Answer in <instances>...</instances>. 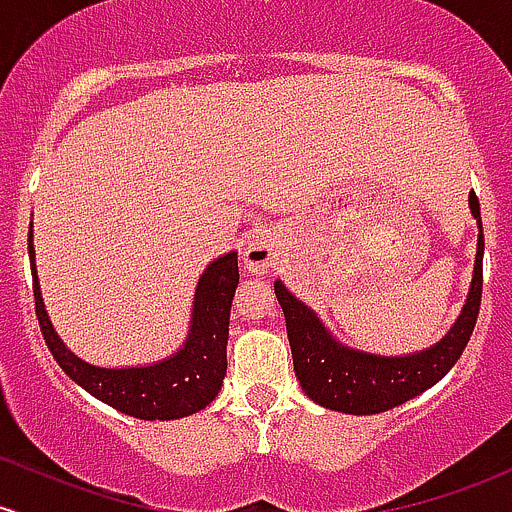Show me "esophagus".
<instances>
[{"label":"esophagus","instance_id":"esophagus-1","mask_svg":"<svg viewBox=\"0 0 512 512\" xmlns=\"http://www.w3.org/2000/svg\"><path fill=\"white\" fill-rule=\"evenodd\" d=\"M274 260H277V247H274L272 240L262 233L252 235L250 243H247V247H245L247 269L255 274H262L267 267L274 265Z\"/></svg>","mask_w":512,"mask_h":512}]
</instances>
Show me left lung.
<instances>
[{
	"label": "left lung",
	"mask_w": 512,
	"mask_h": 512,
	"mask_svg": "<svg viewBox=\"0 0 512 512\" xmlns=\"http://www.w3.org/2000/svg\"><path fill=\"white\" fill-rule=\"evenodd\" d=\"M469 206L479 221V252H476L469 299L464 303L462 316L445 338L418 355L376 357L342 347L340 342L330 338L311 308L294 299L282 282L274 284V294L282 303L286 318L296 379L308 398L340 413H384L430 389L454 367L474 333L481 308V291H484V267H481L484 230H481L479 196L474 192L469 194Z\"/></svg>",
	"instance_id": "obj_1"
}]
</instances>
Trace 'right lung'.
I'll return each mask as SVG.
<instances>
[{
  "mask_svg": "<svg viewBox=\"0 0 512 512\" xmlns=\"http://www.w3.org/2000/svg\"><path fill=\"white\" fill-rule=\"evenodd\" d=\"M31 230H28V257H31L33 299L36 318L41 323L43 340L53 352L55 362L65 369L72 381L92 393L99 401L109 403L116 411L140 420H174L206 408L218 396L226 376V345L230 306L238 289V255L218 257L201 274L194 296L192 333L177 355L153 367L101 369L72 355L50 325L43 308L41 286L33 265Z\"/></svg>",
  "mask_w": 512,
  "mask_h": 512,
  "instance_id": "add662e5",
  "label": "right lung"
}]
</instances>
